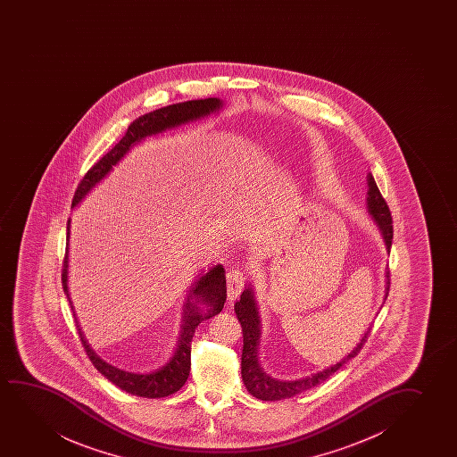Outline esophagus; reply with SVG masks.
Masks as SVG:
<instances>
[{
  "instance_id": "esophagus-1",
  "label": "esophagus",
  "mask_w": 457,
  "mask_h": 457,
  "mask_svg": "<svg viewBox=\"0 0 457 457\" xmlns=\"http://www.w3.org/2000/svg\"><path fill=\"white\" fill-rule=\"evenodd\" d=\"M246 284V273L244 270L232 269L228 271V298L236 300Z\"/></svg>"
}]
</instances>
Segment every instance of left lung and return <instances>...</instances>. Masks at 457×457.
<instances>
[{"label":"left lung","mask_w":457,"mask_h":457,"mask_svg":"<svg viewBox=\"0 0 457 457\" xmlns=\"http://www.w3.org/2000/svg\"><path fill=\"white\" fill-rule=\"evenodd\" d=\"M369 212L371 219L375 220L376 225L381 231L387 251L392 248V238H394V220L392 213L388 209L387 203L382 198L379 188L376 186L375 178L369 175ZM387 294L390 288V270L387 273ZM387 296V295H386ZM236 313H237L238 321L242 325L244 331V350H242V379H244L245 387L248 388L253 396H256L257 400L262 401H279L286 398H292L298 394L306 392L309 388L319 386L321 382L326 381L328 378H331L337 370L344 367V363L351 361L353 357H356L363 345L369 338V328L367 334L363 336L362 340L357 344L356 348L351 351L348 356L344 357L340 362L331 365L323 371H319L312 376H307L298 381H279L271 376L267 375L261 365L257 362V345H259V337H261V320H259V312H257L256 301L253 295V288L245 287L244 294L240 295V300L236 303Z\"/></svg>","instance_id":"1"}]
</instances>
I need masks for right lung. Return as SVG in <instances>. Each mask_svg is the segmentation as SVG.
<instances>
[{
	"label": "right lung",
	"instance_id": "right-lung-1",
	"mask_svg": "<svg viewBox=\"0 0 457 457\" xmlns=\"http://www.w3.org/2000/svg\"><path fill=\"white\" fill-rule=\"evenodd\" d=\"M221 106H223V103L219 98L184 101V103H176V104L161 107V109L145 113L142 117L134 120L131 125L128 126V131H126L119 144L101 157L100 161L95 163L94 167L84 175L81 182L78 184L71 206H78L84 200V196L103 178H106L113 165H117L134 145L142 142L148 136H154V134L167 131V129L184 125L188 121L207 117L209 113L217 112ZM69 237L70 220L67 223V250H65L62 265V287L67 296H69V287H67ZM225 269L221 265H215L213 269L207 271L206 275L201 276L200 279L195 282L194 287L188 294L187 303L184 306L181 336H179L175 356L171 357L170 362L163 365L162 369L151 371L146 375L129 373V371L117 369V367H112L111 363L104 362L103 359H100V356L95 354V351L84 340L78 321H76V328H78L82 346H84V351L90 359V362L94 363L95 369L98 370L106 379H109L121 390H125L128 394L136 395V396L163 398V396H169V395L178 392L187 381L188 373H190V351H192V338H194L195 329L198 328L203 320L211 319L213 315L221 312V309L225 306ZM200 303H204L207 306L206 313L200 312ZM70 304H71V301H70ZM71 309H73V306H71Z\"/></svg>",
	"mask_w": 457,
	"mask_h": 457
}]
</instances>
